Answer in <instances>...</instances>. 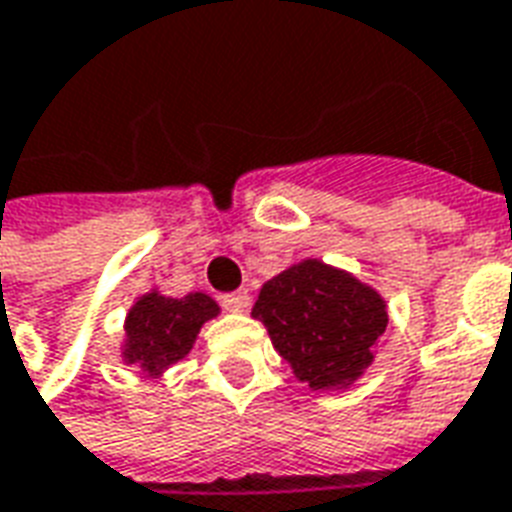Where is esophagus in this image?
Listing matches in <instances>:
<instances>
[{"instance_id": "esophagus-1", "label": "esophagus", "mask_w": 512, "mask_h": 512, "mask_svg": "<svg viewBox=\"0 0 512 512\" xmlns=\"http://www.w3.org/2000/svg\"><path fill=\"white\" fill-rule=\"evenodd\" d=\"M223 308L231 313H245L248 308H251V294L245 292V289L226 294V297H223Z\"/></svg>"}]
</instances>
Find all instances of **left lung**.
<instances>
[{"instance_id":"left-lung-1","label":"left lung","mask_w":512,"mask_h":512,"mask_svg":"<svg viewBox=\"0 0 512 512\" xmlns=\"http://www.w3.org/2000/svg\"><path fill=\"white\" fill-rule=\"evenodd\" d=\"M311 390H346L374 363L387 302L352 272L302 259L261 286L251 311Z\"/></svg>"}]
</instances>
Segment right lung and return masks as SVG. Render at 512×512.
Listing matches in <instances>:
<instances>
[{
	"label": "right lung",
	"instance_id": "right-lung-1",
	"mask_svg": "<svg viewBox=\"0 0 512 512\" xmlns=\"http://www.w3.org/2000/svg\"><path fill=\"white\" fill-rule=\"evenodd\" d=\"M218 313V302L204 292L166 297L152 289L141 294L125 316L122 363L138 365L158 379L169 365L190 354L201 327Z\"/></svg>",
	"mask_w": 512,
	"mask_h": 512
}]
</instances>
